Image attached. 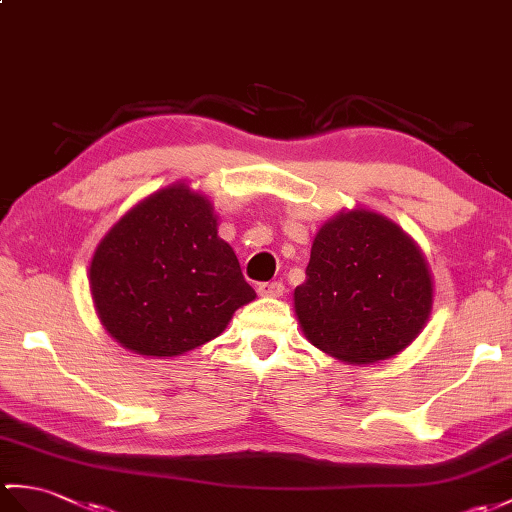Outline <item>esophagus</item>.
Returning a JSON list of instances; mask_svg holds the SVG:
<instances>
[{"mask_svg":"<svg viewBox=\"0 0 512 512\" xmlns=\"http://www.w3.org/2000/svg\"><path fill=\"white\" fill-rule=\"evenodd\" d=\"M257 292L261 296H270V299H279V296H283L285 292V285L281 281H264L257 285Z\"/></svg>","mask_w":512,"mask_h":512,"instance_id":"34e87169","label":"esophagus"}]
</instances>
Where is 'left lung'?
I'll return each mask as SVG.
<instances>
[{"mask_svg":"<svg viewBox=\"0 0 512 512\" xmlns=\"http://www.w3.org/2000/svg\"><path fill=\"white\" fill-rule=\"evenodd\" d=\"M294 310L314 347L351 364L397 355L432 312V279L421 251L397 224L355 209L314 237Z\"/></svg>","mask_w":512,"mask_h":512,"instance_id":"8db88e82","label":"left lung"}]
</instances>
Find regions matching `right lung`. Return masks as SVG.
Instances as JSON below:
<instances>
[{"label":"right lung","instance_id":"add662e5","mask_svg":"<svg viewBox=\"0 0 512 512\" xmlns=\"http://www.w3.org/2000/svg\"><path fill=\"white\" fill-rule=\"evenodd\" d=\"M89 283L106 331L157 358L220 336L237 307L255 299L209 200L187 185L130 209L95 248Z\"/></svg>","mask_w":512,"mask_h":512}]
</instances>
